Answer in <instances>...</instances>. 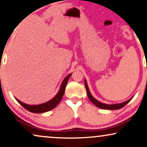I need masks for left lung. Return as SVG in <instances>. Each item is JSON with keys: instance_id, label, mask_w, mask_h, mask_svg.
Here are the masks:
<instances>
[{"instance_id": "8db88e82", "label": "left lung", "mask_w": 147, "mask_h": 147, "mask_svg": "<svg viewBox=\"0 0 147 147\" xmlns=\"http://www.w3.org/2000/svg\"><path fill=\"white\" fill-rule=\"evenodd\" d=\"M85 88H86V91H87L88 97H89L90 101H91L94 105H96L97 107H99V108H101V109H119L122 108V107H123L124 106H125V105H126L128 103L130 102L131 99H132V98L128 99V101H124V102H122V103H117V104H111V105L105 104V103H103L100 102V101H97L96 99H95L93 96H92V95L89 91V87H88L87 81H86L85 79Z\"/></svg>"}]
</instances>
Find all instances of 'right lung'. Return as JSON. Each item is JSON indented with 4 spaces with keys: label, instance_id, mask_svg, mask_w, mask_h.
I'll list each match as a JSON object with an SVG mask.
<instances>
[{
    "label": "right lung",
    "instance_id": "right-lung-1",
    "mask_svg": "<svg viewBox=\"0 0 147 147\" xmlns=\"http://www.w3.org/2000/svg\"><path fill=\"white\" fill-rule=\"evenodd\" d=\"M70 76H71V74H69V75L66 76V77L64 78V81H62L61 86H60L58 93L55 95V97H53L52 99H50V101H47L46 103H42V104L39 105H28L25 103L21 102V101H19V99H17V98L15 99H16V100L18 101L25 109H26L27 110L30 111V112L36 113L46 112V111H48L51 110V109H54V107L60 102V101H61L62 97H63L64 95V91H65L66 89V86L67 85L68 81L70 77Z\"/></svg>",
    "mask_w": 147,
    "mask_h": 147
}]
</instances>
